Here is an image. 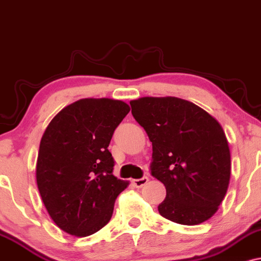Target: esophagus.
<instances>
[{
  "label": "esophagus",
  "instance_id": "esophagus-1",
  "mask_svg": "<svg viewBox=\"0 0 261 261\" xmlns=\"http://www.w3.org/2000/svg\"><path fill=\"white\" fill-rule=\"evenodd\" d=\"M148 180H149L148 177L144 176V177H142V178L133 179V180H132V183H133V186L137 187V188H142L143 186H145L146 183H148Z\"/></svg>",
  "mask_w": 261,
  "mask_h": 261
}]
</instances>
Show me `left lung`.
<instances>
[{"instance_id": "obj_1", "label": "left lung", "mask_w": 261, "mask_h": 261, "mask_svg": "<svg viewBox=\"0 0 261 261\" xmlns=\"http://www.w3.org/2000/svg\"><path fill=\"white\" fill-rule=\"evenodd\" d=\"M152 143L151 176L166 187L165 219L193 226L209 220L227 192L231 155L225 132L206 111L178 97L130 101Z\"/></svg>"}]
</instances>
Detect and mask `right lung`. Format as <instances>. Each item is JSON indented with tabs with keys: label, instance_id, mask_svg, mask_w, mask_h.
Returning <instances> with one entry per match:
<instances>
[{
	"label": "right lung",
	"instance_id": "obj_1",
	"mask_svg": "<svg viewBox=\"0 0 261 261\" xmlns=\"http://www.w3.org/2000/svg\"><path fill=\"white\" fill-rule=\"evenodd\" d=\"M123 101L82 99L64 107L46 128L36 162V183L54 222L87 237L111 220L128 180L113 176L109 151L113 132L129 112Z\"/></svg>",
	"mask_w": 261,
	"mask_h": 261
}]
</instances>
